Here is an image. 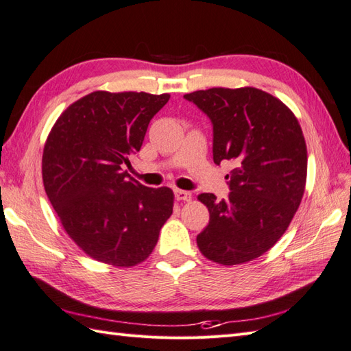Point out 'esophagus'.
<instances>
[{
  "label": "esophagus",
  "mask_w": 351,
  "mask_h": 351,
  "mask_svg": "<svg viewBox=\"0 0 351 351\" xmlns=\"http://www.w3.org/2000/svg\"><path fill=\"white\" fill-rule=\"evenodd\" d=\"M174 195H176V199H177V201H191V199H192V193L187 192V191L176 189V191H174Z\"/></svg>",
  "instance_id": "1"
}]
</instances>
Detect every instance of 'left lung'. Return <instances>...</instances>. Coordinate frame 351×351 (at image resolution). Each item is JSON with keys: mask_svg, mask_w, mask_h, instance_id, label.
I'll use <instances>...</instances> for the list:
<instances>
[{"mask_svg": "<svg viewBox=\"0 0 351 351\" xmlns=\"http://www.w3.org/2000/svg\"><path fill=\"white\" fill-rule=\"evenodd\" d=\"M213 123V159L232 160L228 199L198 195L210 221L196 237L205 258L240 265L267 253L289 228L306 183V144L296 116L256 88L186 93Z\"/></svg>", "mask_w": 351, "mask_h": 351, "instance_id": "left-lung-1", "label": "left lung"}]
</instances>
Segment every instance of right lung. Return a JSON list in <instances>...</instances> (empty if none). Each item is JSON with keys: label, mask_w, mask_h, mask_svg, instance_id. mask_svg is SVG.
<instances>
[{"label": "right lung", "mask_w": 351, "mask_h": 351, "mask_svg": "<svg viewBox=\"0 0 351 351\" xmlns=\"http://www.w3.org/2000/svg\"><path fill=\"white\" fill-rule=\"evenodd\" d=\"M168 99L95 90L73 102L49 132L45 191L68 237L92 259L121 268L144 262L173 215L169 187H146L123 169Z\"/></svg>", "instance_id": "1"}]
</instances>
